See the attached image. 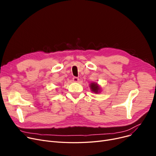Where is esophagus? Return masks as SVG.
Masks as SVG:
<instances>
[{
  "instance_id": "esophagus-1",
  "label": "esophagus",
  "mask_w": 156,
  "mask_h": 156,
  "mask_svg": "<svg viewBox=\"0 0 156 156\" xmlns=\"http://www.w3.org/2000/svg\"><path fill=\"white\" fill-rule=\"evenodd\" d=\"M78 80H79V78L78 77L75 76V77L73 78V81H74V82H78Z\"/></svg>"
}]
</instances>
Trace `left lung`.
Returning a JSON list of instances; mask_svg holds the SVG:
<instances>
[{
    "mask_svg": "<svg viewBox=\"0 0 156 156\" xmlns=\"http://www.w3.org/2000/svg\"><path fill=\"white\" fill-rule=\"evenodd\" d=\"M90 88L92 89V91L95 93H98V91L99 90V87L97 85V83H92L90 85Z\"/></svg>",
    "mask_w": 156,
    "mask_h": 156,
    "instance_id": "obj_1",
    "label": "left lung"
}]
</instances>
